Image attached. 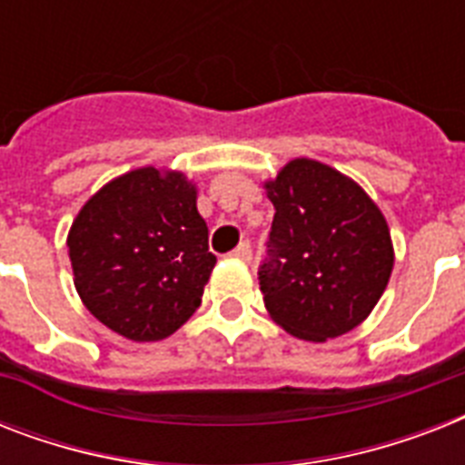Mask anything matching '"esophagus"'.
Wrapping results in <instances>:
<instances>
[{
	"label": "esophagus",
	"instance_id": "34e87169",
	"mask_svg": "<svg viewBox=\"0 0 465 465\" xmlns=\"http://www.w3.org/2000/svg\"><path fill=\"white\" fill-rule=\"evenodd\" d=\"M233 258H239V261H251V243H248V241L239 243L236 251H233Z\"/></svg>",
	"mask_w": 465,
	"mask_h": 465
}]
</instances>
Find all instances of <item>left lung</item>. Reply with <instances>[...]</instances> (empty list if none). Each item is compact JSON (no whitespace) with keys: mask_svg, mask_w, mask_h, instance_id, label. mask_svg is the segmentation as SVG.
Segmentation results:
<instances>
[{"mask_svg":"<svg viewBox=\"0 0 465 465\" xmlns=\"http://www.w3.org/2000/svg\"><path fill=\"white\" fill-rule=\"evenodd\" d=\"M275 204L258 280L270 318L306 342L345 335L379 304L393 241L360 183L316 159H292L265 181Z\"/></svg>","mask_w":465,"mask_h":465,"instance_id":"1","label":"left lung"}]
</instances>
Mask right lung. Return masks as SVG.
<instances>
[{"label":"right lung","mask_w":465,"mask_h":465,"mask_svg":"<svg viewBox=\"0 0 465 465\" xmlns=\"http://www.w3.org/2000/svg\"><path fill=\"white\" fill-rule=\"evenodd\" d=\"M76 294L134 342L168 338L203 302L217 258L197 212V185L171 168L142 166L84 203L67 233Z\"/></svg>","instance_id":"obj_1"}]
</instances>
